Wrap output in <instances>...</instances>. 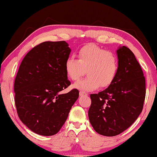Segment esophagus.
<instances>
[{
  "label": "esophagus",
  "instance_id": "34e87169",
  "mask_svg": "<svg viewBox=\"0 0 157 157\" xmlns=\"http://www.w3.org/2000/svg\"><path fill=\"white\" fill-rule=\"evenodd\" d=\"M79 95L80 96H82V95H88V94H87V93L84 92V91H79Z\"/></svg>",
  "mask_w": 157,
  "mask_h": 157
}]
</instances>
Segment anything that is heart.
I'll return each instance as SVG.
<instances>
[{
    "instance_id": "b5f03b06",
    "label": "heart",
    "mask_w": 157,
    "mask_h": 157,
    "mask_svg": "<svg viewBox=\"0 0 157 157\" xmlns=\"http://www.w3.org/2000/svg\"><path fill=\"white\" fill-rule=\"evenodd\" d=\"M66 75L71 80L78 79L86 68V78L79 79L74 87L82 91H92L98 86L107 87L112 83L118 71L115 55L97 45L90 44L78 51V59L68 57L64 63Z\"/></svg>"
}]
</instances>
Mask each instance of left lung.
<instances>
[{"mask_svg": "<svg viewBox=\"0 0 157 157\" xmlns=\"http://www.w3.org/2000/svg\"><path fill=\"white\" fill-rule=\"evenodd\" d=\"M118 71L108 88L91 94L89 118L95 132L114 136L132 125L141 113L145 78L134 54L126 46L117 50Z\"/></svg>", "mask_w": 157, "mask_h": 157, "instance_id": "obj_1", "label": "left lung"}]
</instances>
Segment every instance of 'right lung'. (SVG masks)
I'll return each instance as SVG.
<instances>
[{
	"label": "right lung",
	"mask_w": 157,
	"mask_h": 157,
	"mask_svg": "<svg viewBox=\"0 0 157 157\" xmlns=\"http://www.w3.org/2000/svg\"><path fill=\"white\" fill-rule=\"evenodd\" d=\"M71 49L64 41H45L23 58L14 80V100L20 120L33 132L52 136L59 131L79 97L71 85L64 63Z\"/></svg>",
	"instance_id": "add662e5"
}]
</instances>
